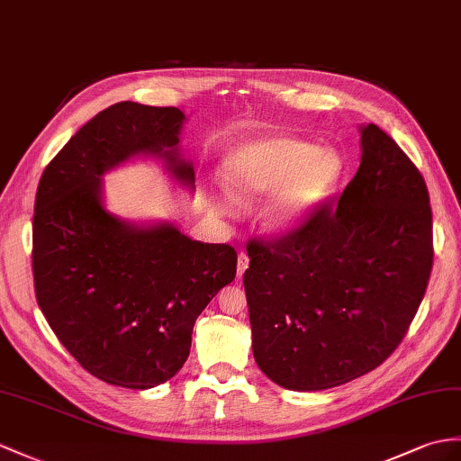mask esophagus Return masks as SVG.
I'll list each match as a JSON object with an SVG mask.
<instances>
[{
  "instance_id": "1",
  "label": "esophagus",
  "mask_w": 461,
  "mask_h": 461,
  "mask_svg": "<svg viewBox=\"0 0 461 461\" xmlns=\"http://www.w3.org/2000/svg\"><path fill=\"white\" fill-rule=\"evenodd\" d=\"M249 264H250L249 254L240 252V254H239V264H237V276H239V277H242V274L246 272V267H249Z\"/></svg>"
}]
</instances>
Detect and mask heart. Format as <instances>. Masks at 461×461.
Masks as SVG:
<instances>
[{
    "mask_svg": "<svg viewBox=\"0 0 461 461\" xmlns=\"http://www.w3.org/2000/svg\"><path fill=\"white\" fill-rule=\"evenodd\" d=\"M342 170L339 152L289 137H267L234 152L224 176L240 203L276 192L264 209V224L272 232H294L332 195ZM219 209L234 212L237 203L222 195Z\"/></svg>",
    "mask_w": 461,
    "mask_h": 461,
    "instance_id": "1",
    "label": "heart"
}]
</instances>
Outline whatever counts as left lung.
<instances>
[{
  "label": "left lung",
  "mask_w": 461,
  "mask_h": 461,
  "mask_svg": "<svg viewBox=\"0 0 461 461\" xmlns=\"http://www.w3.org/2000/svg\"><path fill=\"white\" fill-rule=\"evenodd\" d=\"M339 203L301 229L246 246L258 367L285 389L321 391L372 372L395 352L432 272L424 177L374 122Z\"/></svg>",
  "instance_id": "left-lung-1"
}]
</instances>
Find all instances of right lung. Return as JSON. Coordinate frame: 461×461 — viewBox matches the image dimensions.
<instances>
[{"label": "right lung", "mask_w": 461, "mask_h": 461, "mask_svg": "<svg viewBox=\"0 0 461 461\" xmlns=\"http://www.w3.org/2000/svg\"><path fill=\"white\" fill-rule=\"evenodd\" d=\"M177 107L121 101L97 113L41 176L32 215V277L44 319L86 372L111 385L150 389L189 356L201 311L237 276L229 244L192 240L172 222L139 227L104 207L101 176L137 154L179 158Z\"/></svg>", "instance_id": "1"}]
</instances>
